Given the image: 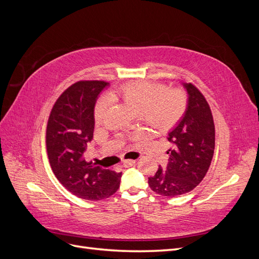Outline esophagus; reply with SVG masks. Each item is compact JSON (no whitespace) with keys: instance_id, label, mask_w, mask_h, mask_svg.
<instances>
[{"instance_id":"34e87169","label":"esophagus","mask_w":259,"mask_h":259,"mask_svg":"<svg viewBox=\"0 0 259 259\" xmlns=\"http://www.w3.org/2000/svg\"><path fill=\"white\" fill-rule=\"evenodd\" d=\"M135 164V160H124L123 161V165L125 167H130V166H133Z\"/></svg>"}]
</instances>
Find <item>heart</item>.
<instances>
[{
  "label": "heart",
  "instance_id": "b5f03b06",
  "mask_svg": "<svg viewBox=\"0 0 259 259\" xmlns=\"http://www.w3.org/2000/svg\"><path fill=\"white\" fill-rule=\"evenodd\" d=\"M114 100L126 105L132 112L139 116L151 127L167 131L183 119L187 109V97L183 91L170 90L162 84L149 81L125 83L110 92ZM111 100L101 96L94 108V120L103 122Z\"/></svg>",
  "mask_w": 259,
  "mask_h": 259
}]
</instances>
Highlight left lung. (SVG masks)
<instances>
[{
    "instance_id": "obj_1",
    "label": "left lung",
    "mask_w": 259,
    "mask_h": 259,
    "mask_svg": "<svg viewBox=\"0 0 259 259\" xmlns=\"http://www.w3.org/2000/svg\"><path fill=\"white\" fill-rule=\"evenodd\" d=\"M188 107L177 126L168 133L169 149L166 168L159 167L149 177L151 189L163 197H176L190 192L205 177L215 149V125L209 105L203 94L191 83L184 84Z\"/></svg>"
}]
</instances>
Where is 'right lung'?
<instances>
[{
  "instance_id": "right-lung-1",
  "label": "right lung",
  "mask_w": 259,
  "mask_h": 259,
  "mask_svg": "<svg viewBox=\"0 0 259 259\" xmlns=\"http://www.w3.org/2000/svg\"><path fill=\"white\" fill-rule=\"evenodd\" d=\"M105 81H79L56 100L46 127V150L51 167L59 183L81 199L97 201L116 192L122 173L84 159L93 139L94 107Z\"/></svg>"
}]
</instances>
